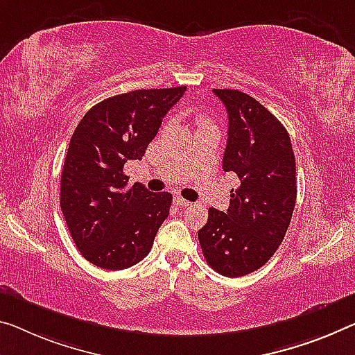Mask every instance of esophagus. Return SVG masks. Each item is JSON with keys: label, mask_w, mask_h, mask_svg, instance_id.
I'll return each instance as SVG.
<instances>
[{"label": "esophagus", "mask_w": 355, "mask_h": 355, "mask_svg": "<svg viewBox=\"0 0 355 355\" xmlns=\"http://www.w3.org/2000/svg\"><path fill=\"white\" fill-rule=\"evenodd\" d=\"M174 203H176V206H179V208H185V206H189V205H190V201L184 200L182 196L176 195V196H174Z\"/></svg>", "instance_id": "34e87169"}]
</instances>
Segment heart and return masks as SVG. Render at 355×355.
Instances as JSON below:
<instances>
[{
    "instance_id": "heart-1",
    "label": "heart",
    "mask_w": 355,
    "mask_h": 355,
    "mask_svg": "<svg viewBox=\"0 0 355 355\" xmlns=\"http://www.w3.org/2000/svg\"><path fill=\"white\" fill-rule=\"evenodd\" d=\"M200 123L201 125H209V121H208V119H200Z\"/></svg>"
}]
</instances>
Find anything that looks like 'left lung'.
<instances>
[{
    "mask_svg": "<svg viewBox=\"0 0 355 355\" xmlns=\"http://www.w3.org/2000/svg\"><path fill=\"white\" fill-rule=\"evenodd\" d=\"M212 92L228 112L222 170L236 174L239 185L227 212L209 208L198 239L212 270L239 277L263 266L284 239L297 200L295 155L284 125L255 98Z\"/></svg>",
    "mask_w": 355,
    "mask_h": 355,
    "instance_id": "left-lung-1",
    "label": "left lung"
}]
</instances>
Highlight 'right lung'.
I'll list each match as a JSON object with an SVG mask.
<instances>
[{
  "label": "right lung",
  "instance_id": "obj_1",
  "mask_svg": "<svg viewBox=\"0 0 355 355\" xmlns=\"http://www.w3.org/2000/svg\"><path fill=\"white\" fill-rule=\"evenodd\" d=\"M185 87L133 90L98 103L71 136L60 206L71 238L90 263L125 270L150 252L173 196L128 187L123 165L141 160Z\"/></svg>",
  "mask_w": 355,
  "mask_h": 355
}]
</instances>
